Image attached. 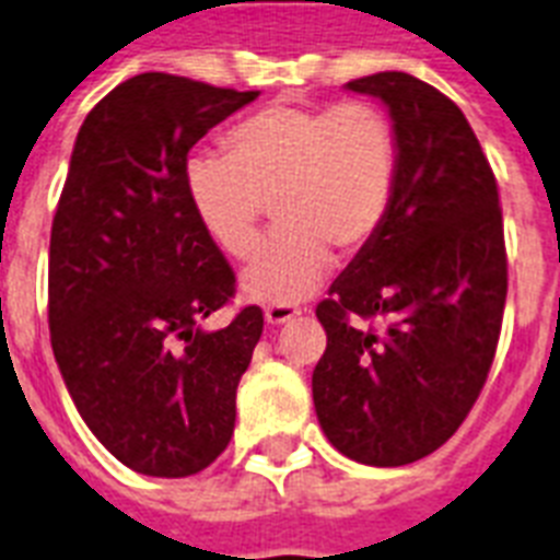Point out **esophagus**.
<instances>
[{"mask_svg":"<svg viewBox=\"0 0 560 560\" xmlns=\"http://www.w3.org/2000/svg\"><path fill=\"white\" fill-rule=\"evenodd\" d=\"M298 315H301V308L292 306V303H275V306L266 308V324L271 326L289 324V320H294Z\"/></svg>","mask_w":560,"mask_h":560,"instance_id":"obj_1","label":"esophagus"}]
</instances>
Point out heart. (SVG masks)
Instances as JSON below:
<instances>
[{"label": "heart", "mask_w": 560, "mask_h": 560, "mask_svg": "<svg viewBox=\"0 0 560 560\" xmlns=\"http://www.w3.org/2000/svg\"><path fill=\"white\" fill-rule=\"evenodd\" d=\"M225 150L187 159L185 194L210 243L236 259L254 252L271 205L277 231L243 277L254 301L306 298L329 254L364 252L390 213L399 141L370 101L268 106L228 132Z\"/></svg>", "instance_id": "1"}]
</instances>
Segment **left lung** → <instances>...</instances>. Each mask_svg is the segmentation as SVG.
I'll return each instance as SVG.
<instances>
[{
  "label": "left lung",
  "mask_w": 560,
  "mask_h": 560,
  "mask_svg": "<svg viewBox=\"0 0 560 560\" xmlns=\"http://www.w3.org/2000/svg\"><path fill=\"white\" fill-rule=\"evenodd\" d=\"M387 106L399 178L382 231L315 315L326 352L312 399L326 440L378 468L428 457L489 378L506 306L498 182L459 106L405 71L347 83ZM382 316V330L361 319Z\"/></svg>",
  "instance_id": "1"
}]
</instances>
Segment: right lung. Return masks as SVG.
Wrapping results in <instances>:
<instances>
[{
  "instance_id": "add662e5",
  "label": "right lung",
  "mask_w": 560,
  "mask_h": 560,
  "mask_svg": "<svg viewBox=\"0 0 560 560\" xmlns=\"http://www.w3.org/2000/svg\"><path fill=\"white\" fill-rule=\"evenodd\" d=\"M259 92L147 71L89 112L48 248V329L69 396L112 457L190 477L234 436L259 306L222 329L236 277L185 194L194 144Z\"/></svg>"
}]
</instances>
